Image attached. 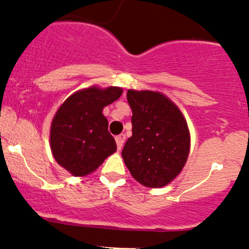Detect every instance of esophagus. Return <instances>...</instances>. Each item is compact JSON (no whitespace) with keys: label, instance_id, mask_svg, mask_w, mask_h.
<instances>
[{"label":"esophagus","instance_id":"esophagus-1","mask_svg":"<svg viewBox=\"0 0 249 249\" xmlns=\"http://www.w3.org/2000/svg\"><path fill=\"white\" fill-rule=\"evenodd\" d=\"M125 134H119V136L116 137V142H117V147H118V150H121L123 147V145H124V142H125Z\"/></svg>","mask_w":249,"mask_h":249}]
</instances>
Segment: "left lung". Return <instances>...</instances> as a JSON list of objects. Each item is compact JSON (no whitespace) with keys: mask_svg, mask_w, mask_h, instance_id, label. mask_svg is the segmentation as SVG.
Listing matches in <instances>:
<instances>
[{"mask_svg":"<svg viewBox=\"0 0 249 249\" xmlns=\"http://www.w3.org/2000/svg\"><path fill=\"white\" fill-rule=\"evenodd\" d=\"M132 137L122 151L128 171L146 187H162L181 172L190 152L187 123L172 101L153 91H127Z\"/></svg>","mask_w":249,"mask_h":249,"instance_id":"8db88e82","label":"left lung"}]
</instances>
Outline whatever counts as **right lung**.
Segmentation results:
<instances>
[{
    "label": "right lung",
    "mask_w": 249,
    "mask_h": 249,
    "mask_svg": "<svg viewBox=\"0 0 249 249\" xmlns=\"http://www.w3.org/2000/svg\"><path fill=\"white\" fill-rule=\"evenodd\" d=\"M121 88L92 87L67 99L51 123L50 146L56 161L75 177L93 172L117 150L103 108L122 96Z\"/></svg>",
    "instance_id": "1"
}]
</instances>
